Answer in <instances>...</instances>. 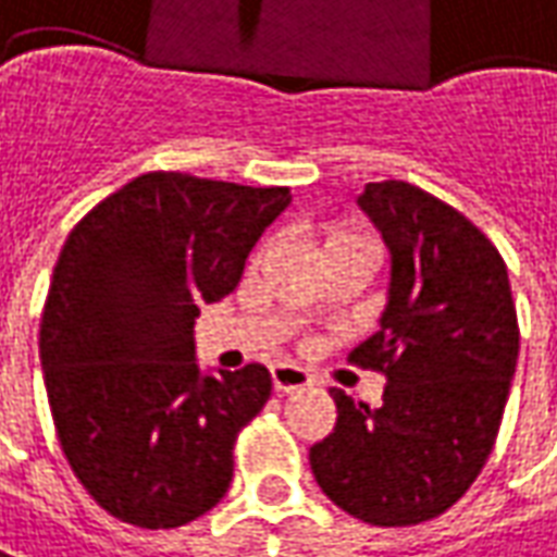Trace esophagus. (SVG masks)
Here are the masks:
<instances>
[{"mask_svg":"<svg viewBox=\"0 0 557 557\" xmlns=\"http://www.w3.org/2000/svg\"><path fill=\"white\" fill-rule=\"evenodd\" d=\"M272 385L278 394H290V391L309 388L312 385V375L300 370V367H290V363H278L272 367Z\"/></svg>","mask_w":557,"mask_h":557,"instance_id":"esophagus-1","label":"esophagus"}]
</instances>
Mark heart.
Here are the masks:
<instances>
[{"label": "heart", "instance_id": "heart-1", "mask_svg": "<svg viewBox=\"0 0 557 557\" xmlns=\"http://www.w3.org/2000/svg\"><path fill=\"white\" fill-rule=\"evenodd\" d=\"M343 242H363L360 236H355V233H345V230H339V233H333L327 239V245H343Z\"/></svg>", "mask_w": 557, "mask_h": 557}]
</instances>
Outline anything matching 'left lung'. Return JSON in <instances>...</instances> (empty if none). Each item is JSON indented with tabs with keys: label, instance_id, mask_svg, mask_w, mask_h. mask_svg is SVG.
<instances>
[{
	"label": "left lung",
	"instance_id": "8db88e82",
	"mask_svg": "<svg viewBox=\"0 0 557 557\" xmlns=\"http://www.w3.org/2000/svg\"><path fill=\"white\" fill-rule=\"evenodd\" d=\"M358 206L391 251L379 330L348 355L388 379L382 406L330 388L336 428L309 448L348 516L406 528L443 516L488 461L519 358L500 251L458 209L409 182H373Z\"/></svg>",
	"mask_w": 557,
	"mask_h": 557
}]
</instances>
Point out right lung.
<instances>
[{"label": "right lung", "instance_id": "obj_1", "mask_svg": "<svg viewBox=\"0 0 557 557\" xmlns=\"http://www.w3.org/2000/svg\"><path fill=\"white\" fill-rule=\"evenodd\" d=\"M287 206V187L145 172L69 233L38 355L69 467L114 519L169 531L227 494L236 436L272 379L260 363L202 373L194 321L239 285Z\"/></svg>", "mask_w": 557, "mask_h": 557}]
</instances>
